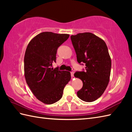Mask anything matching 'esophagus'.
<instances>
[{
    "instance_id": "1",
    "label": "esophagus",
    "mask_w": 132,
    "mask_h": 132,
    "mask_svg": "<svg viewBox=\"0 0 132 132\" xmlns=\"http://www.w3.org/2000/svg\"><path fill=\"white\" fill-rule=\"evenodd\" d=\"M74 72H71V77H74Z\"/></svg>"
}]
</instances>
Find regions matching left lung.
Returning <instances> with one entry per match:
<instances>
[{
	"label": "left lung",
	"instance_id": "obj_1",
	"mask_svg": "<svg viewBox=\"0 0 132 132\" xmlns=\"http://www.w3.org/2000/svg\"><path fill=\"white\" fill-rule=\"evenodd\" d=\"M71 40L78 62L86 65L85 71L74 74L83 82L78 97L86 102H94L102 96L109 81L111 59L108 47L104 41L92 33L72 35Z\"/></svg>",
	"mask_w": 132,
	"mask_h": 132
}]
</instances>
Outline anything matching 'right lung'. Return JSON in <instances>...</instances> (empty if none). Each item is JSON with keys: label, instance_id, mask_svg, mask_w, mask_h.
Masks as SVG:
<instances>
[{"label": "right lung", "instance_id": "add662e5", "mask_svg": "<svg viewBox=\"0 0 132 132\" xmlns=\"http://www.w3.org/2000/svg\"><path fill=\"white\" fill-rule=\"evenodd\" d=\"M68 34L42 32L33 37L27 46L24 56L26 82L38 100L52 104L62 97L63 89L71 79L69 71L53 70L58 47L69 37Z\"/></svg>", "mask_w": 132, "mask_h": 132}]
</instances>
